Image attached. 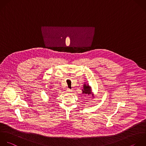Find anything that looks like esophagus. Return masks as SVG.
<instances>
[{"label": "esophagus", "instance_id": "34e87169", "mask_svg": "<svg viewBox=\"0 0 146 146\" xmlns=\"http://www.w3.org/2000/svg\"><path fill=\"white\" fill-rule=\"evenodd\" d=\"M72 91V90H71V89H70V88H67V92L68 93H71Z\"/></svg>", "mask_w": 146, "mask_h": 146}]
</instances>
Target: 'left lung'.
I'll return each mask as SVG.
<instances>
[{"label":"left lung","mask_w":146,"mask_h":146,"mask_svg":"<svg viewBox=\"0 0 146 146\" xmlns=\"http://www.w3.org/2000/svg\"><path fill=\"white\" fill-rule=\"evenodd\" d=\"M83 91V94H84L85 95H90L91 94L92 96H94V94H92V91H91V87L90 86H88V84H84L83 85V89L82 90Z\"/></svg>","instance_id":"obj_1"}]
</instances>
